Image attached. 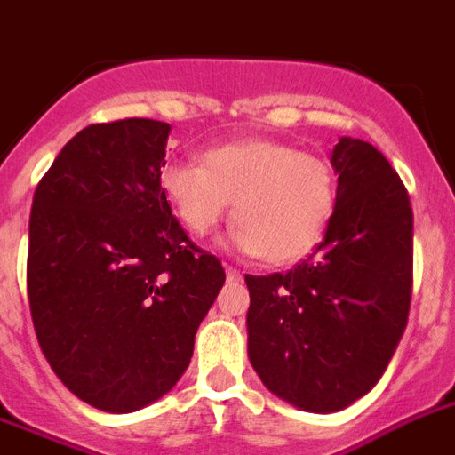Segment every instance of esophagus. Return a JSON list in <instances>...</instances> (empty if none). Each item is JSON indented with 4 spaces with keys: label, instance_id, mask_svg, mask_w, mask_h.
I'll return each instance as SVG.
<instances>
[{
    "label": "esophagus",
    "instance_id": "obj_1",
    "mask_svg": "<svg viewBox=\"0 0 455 455\" xmlns=\"http://www.w3.org/2000/svg\"><path fill=\"white\" fill-rule=\"evenodd\" d=\"M224 268H227V278L228 280H243V273L238 271V268H235V266H224Z\"/></svg>",
    "mask_w": 455,
    "mask_h": 455
}]
</instances>
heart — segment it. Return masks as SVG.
I'll return each instance as SVG.
<instances>
[{
  "instance_id": "heart-1",
  "label": "heart",
  "mask_w": 455,
  "mask_h": 455,
  "mask_svg": "<svg viewBox=\"0 0 455 455\" xmlns=\"http://www.w3.org/2000/svg\"><path fill=\"white\" fill-rule=\"evenodd\" d=\"M165 201L191 235L212 234L234 201L228 247L271 264L311 254L336 208L327 158L266 138L210 147L198 164H170L158 177Z\"/></svg>"
}]
</instances>
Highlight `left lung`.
Listing matches in <instances>:
<instances>
[{
	"instance_id": "1",
	"label": "left lung",
	"mask_w": 455,
	"mask_h": 455,
	"mask_svg": "<svg viewBox=\"0 0 455 455\" xmlns=\"http://www.w3.org/2000/svg\"><path fill=\"white\" fill-rule=\"evenodd\" d=\"M336 208L323 243L287 273L245 275L247 355L273 395L334 413L379 383L407 327L413 212L400 175L369 142L331 149Z\"/></svg>"
}]
</instances>
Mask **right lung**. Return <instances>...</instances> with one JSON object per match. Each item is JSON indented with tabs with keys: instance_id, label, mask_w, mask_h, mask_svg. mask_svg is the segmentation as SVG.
<instances>
[{
	"instance_id": "obj_1",
	"label": "right lung",
	"mask_w": 455,
	"mask_h": 455,
	"mask_svg": "<svg viewBox=\"0 0 455 455\" xmlns=\"http://www.w3.org/2000/svg\"><path fill=\"white\" fill-rule=\"evenodd\" d=\"M168 132L154 119L88 125L32 201L36 339L65 387L100 411H138L175 387L227 280L161 191Z\"/></svg>"
}]
</instances>
